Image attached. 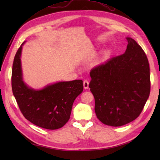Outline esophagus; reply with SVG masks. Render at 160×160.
I'll return each instance as SVG.
<instances>
[{
	"mask_svg": "<svg viewBox=\"0 0 160 160\" xmlns=\"http://www.w3.org/2000/svg\"><path fill=\"white\" fill-rule=\"evenodd\" d=\"M89 82H88L87 80H84V82H83V86H84V89H88L89 88Z\"/></svg>",
	"mask_w": 160,
	"mask_h": 160,
	"instance_id": "obj_1",
	"label": "esophagus"
}]
</instances>
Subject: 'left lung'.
I'll use <instances>...</instances> for the list:
<instances>
[{"mask_svg":"<svg viewBox=\"0 0 160 160\" xmlns=\"http://www.w3.org/2000/svg\"><path fill=\"white\" fill-rule=\"evenodd\" d=\"M124 53L93 68L89 87L95 112L103 124L120 127L135 120L151 91L150 68L144 50L131 38Z\"/></svg>","mask_w":160,"mask_h":160,"instance_id":"8db88e82","label":"left lung"}]
</instances>
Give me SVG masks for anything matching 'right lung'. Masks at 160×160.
<instances>
[{
    "label": "right lung",
    "instance_id": "right-lung-1",
    "mask_svg": "<svg viewBox=\"0 0 160 160\" xmlns=\"http://www.w3.org/2000/svg\"><path fill=\"white\" fill-rule=\"evenodd\" d=\"M13 60L12 73L13 94L19 108L27 120L38 127L54 130L69 121L75 99L82 92V80L59 82L34 90L22 80L20 62L22 47Z\"/></svg>",
    "mask_w": 160,
    "mask_h": 160
}]
</instances>
